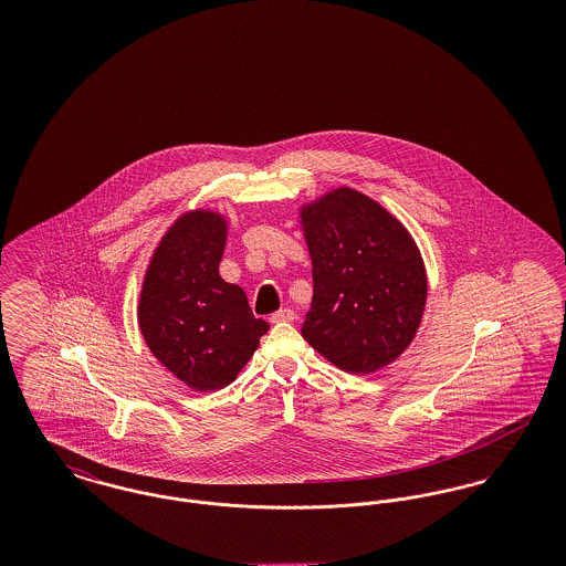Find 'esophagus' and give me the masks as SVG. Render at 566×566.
Instances as JSON below:
<instances>
[{"mask_svg": "<svg viewBox=\"0 0 566 566\" xmlns=\"http://www.w3.org/2000/svg\"><path fill=\"white\" fill-rule=\"evenodd\" d=\"M295 312L293 310H289V307H284V310H280V312H275V314H271V323H293L295 321Z\"/></svg>", "mask_w": 566, "mask_h": 566, "instance_id": "34e87169", "label": "esophagus"}]
</instances>
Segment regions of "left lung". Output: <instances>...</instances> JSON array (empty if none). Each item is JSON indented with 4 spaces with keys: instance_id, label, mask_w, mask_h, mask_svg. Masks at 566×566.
<instances>
[{
    "instance_id": "left-lung-1",
    "label": "left lung",
    "mask_w": 566,
    "mask_h": 566,
    "mask_svg": "<svg viewBox=\"0 0 566 566\" xmlns=\"http://www.w3.org/2000/svg\"><path fill=\"white\" fill-rule=\"evenodd\" d=\"M298 212L314 277L301 335L342 371L374 374L418 333L429 293L420 250L395 216L348 187Z\"/></svg>"
}]
</instances>
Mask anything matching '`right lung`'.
I'll return each mask as SVG.
<instances>
[{
    "mask_svg": "<svg viewBox=\"0 0 566 566\" xmlns=\"http://www.w3.org/2000/svg\"><path fill=\"white\" fill-rule=\"evenodd\" d=\"M227 218L180 216L163 235L139 291L137 323L153 356L197 392L229 386L270 324L254 318L238 284L220 277Z\"/></svg>",
    "mask_w": 566,
    "mask_h": 566,
    "instance_id": "add662e5",
    "label": "right lung"
}]
</instances>
